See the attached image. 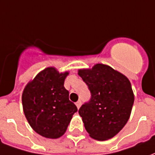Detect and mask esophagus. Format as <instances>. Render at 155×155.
I'll return each instance as SVG.
<instances>
[{
    "instance_id": "1",
    "label": "esophagus",
    "mask_w": 155,
    "mask_h": 155,
    "mask_svg": "<svg viewBox=\"0 0 155 155\" xmlns=\"http://www.w3.org/2000/svg\"><path fill=\"white\" fill-rule=\"evenodd\" d=\"M75 105H76V107H77L78 109H80V107H81V101H77V102L75 103Z\"/></svg>"
}]
</instances>
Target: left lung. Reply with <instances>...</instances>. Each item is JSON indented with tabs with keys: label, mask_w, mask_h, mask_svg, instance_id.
I'll return each instance as SVG.
<instances>
[{
	"label": "left lung",
	"mask_w": 155,
	"mask_h": 155,
	"mask_svg": "<svg viewBox=\"0 0 155 155\" xmlns=\"http://www.w3.org/2000/svg\"><path fill=\"white\" fill-rule=\"evenodd\" d=\"M78 74L91 93L90 102L79 110L85 130L96 140L113 138L126 124L131 114L134 95L130 81L124 74L104 64L81 69Z\"/></svg>",
	"instance_id": "1"
}]
</instances>
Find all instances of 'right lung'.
<instances>
[{"instance_id":"add662e5","label":"right lung","mask_w":155,"mask_h":155,"mask_svg":"<svg viewBox=\"0 0 155 155\" xmlns=\"http://www.w3.org/2000/svg\"><path fill=\"white\" fill-rule=\"evenodd\" d=\"M69 71L47 67L25 85L22 93L23 111L35 132L47 139H58L67 130L77 107L69 100L64 87Z\"/></svg>"}]
</instances>
